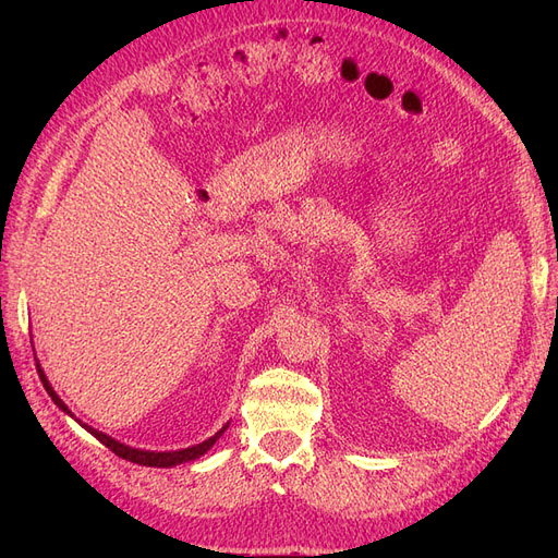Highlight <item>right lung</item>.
<instances>
[{
	"mask_svg": "<svg viewBox=\"0 0 558 558\" xmlns=\"http://www.w3.org/2000/svg\"><path fill=\"white\" fill-rule=\"evenodd\" d=\"M37 373H39V379H41V384H44V388H46V393H48L50 398H53V402L58 404V408H60L64 414L74 416L72 410L66 408V404L60 400V396L53 391V386H50V381H48V377H46V373H44L39 363H37ZM78 424H81V421H78ZM81 426L86 428L90 435H95L99 442H102L105 447H109L116 456H121V459H125V461L140 463V465H148V468H174V465H179V463H189V461L199 459V456H205V453L214 447V442L218 440V437H221V435L228 430L230 421H228V424H226L221 430H218L216 435H211L209 440L199 442V445H193V447H189V449H177V451H146V449H134V447H128V445H123V442L113 440V437H109V435L102 433V430H95V428L88 426V424H81Z\"/></svg>",
	"mask_w": 558,
	"mask_h": 558,
	"instance_id": "add662e5",
	"label": "right lung"
}]
</instances>
